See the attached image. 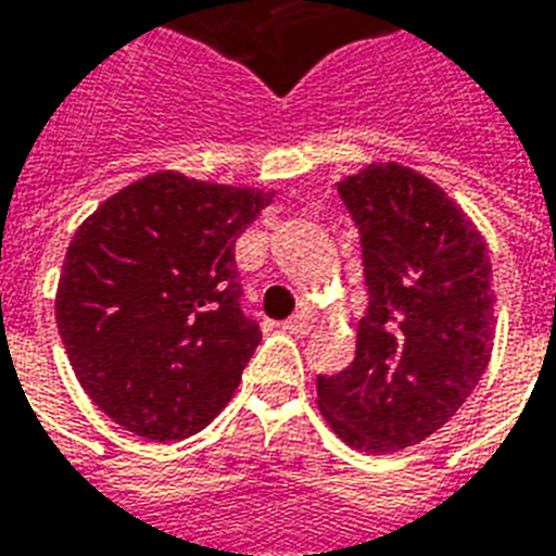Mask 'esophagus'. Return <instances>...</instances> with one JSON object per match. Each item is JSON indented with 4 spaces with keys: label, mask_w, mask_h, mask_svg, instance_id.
Instances as JSON below:
<instances>
[{
    "label": "esophagus",
    "mask_w": 556,
    "mask_h": 556,
    "mask_svg": "<svg viewBox=\"0 0 556 556\" xmlns=\"http://www.w3.org/2000/svg\"><path fill=\"white\" fill-rule=\"evenodd\" d=\"M282 329H286L288 334L303 338V334H308V331H312V317H308V314H296V317H291V320L282 323Z\"/></svg>",
    "instance_id": "34e87169"
}]
</instances>
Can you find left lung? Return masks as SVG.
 <instances>
[{"mask_svg": "<svg viewBox=\"0 0 556 556\" xmlns=\"http://www.w3.org/2000/svg\"><path fill=\"white\" fill-rule=\"evenodd\" d=\"M338 192L361 233L369 305L355 361L317 378V404L349 447L383 456L444 427L482 380L491 256L465 210L415 169L369 164Z\"/></svg>", "mask_w": 556, "mask_h": 556, "instance_id": "obj_1", "label": "left lung"}]
</instances>
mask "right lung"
Masks as SVG:
<instances>
[{
  "label": "right lung",
  "mask_w": 556,
  "mask_h": 556,
  "mask_svg": "<svg viewBox=\"0 0 556 556\" xmlns=\"http://www.w3.org/2000/svg\"><path fill=\"white\" fill-rule=\"evenodd\" d=\"M268 204L270 192L164 169L77 227L56 329L86 395L124 430L190 439L233 397L262 340L233 248Z\"/></svg>",
  "instance_id": "obj_1"
}]
</instances>
